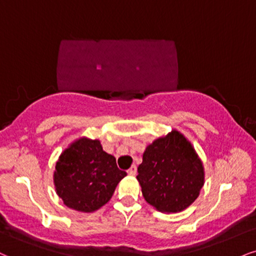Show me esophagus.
<instances>
[{
	"instance_id": "esophagus-1",
	"label": "esophagus",
	"mask_w": 256,
	"mask_h": 256,
	"mask_svg": "<svg viewBox=\"0 0 256 256\" xmlns=\"http://www.w3.org/2000/svg\"><path fill=\"white\" fill-rule=\"evenodd\" d=\"M136 173H137V167L134 164H132L131 168L128 170V175H136Z\"/></svg>"
}]
</instances>
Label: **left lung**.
<instances>
[{
  "label": "left lung",
  "mask_w": 256,
  "mask_h": 256,
  "mask_svg": "<svg viewBox=\"0 0 256 256\" xmlns=\"http://www.w3.org/2000/svg\"><path fill=\"white\" fill-rule=\"evenodd\" d=\"M137 180L148 204L161 212H180L198 198L204 167L192 144L173 130L146 146Z\"/></svg>",
  "instance_id": "obj_1"
}]
</instances>
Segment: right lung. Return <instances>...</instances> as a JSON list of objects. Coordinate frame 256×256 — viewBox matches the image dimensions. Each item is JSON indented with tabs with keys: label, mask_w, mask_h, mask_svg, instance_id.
<instances>
[{
	"label": "right lung",
	"mask_w": 256,
	"mask_h": 256,
	"mask_svg": "<svg viewBox=\"0 0 256 256\" xmlns=\"http://www.w3.org/2000/svg\"><path fill=\"white\" fill-rule=\"evenodd\" d=\"M126 172L114 156L104 152L100 140L80 138L60 154L54 173L56 192L72 210L93 212L112 198Z\"/></svg>",
	"instance_id": "add662e5"
}]
</instances>
